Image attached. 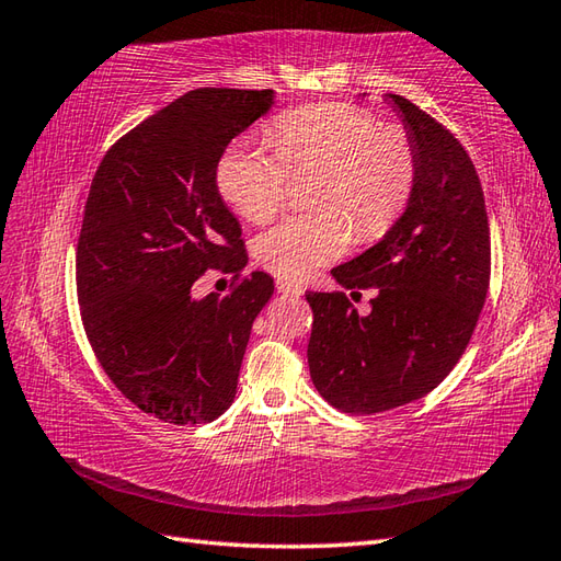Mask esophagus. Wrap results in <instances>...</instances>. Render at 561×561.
<instances>
[{
	"label": "esophagus",
	"mask_w": 561,
	"mask_h": 561,
	"mask_svg": "<svg viewBox=\"0 0 561 561\" xmlns=\"http://www.w3.org/2000/svg\"><path fill=\"white\" fill-rule=\"evenodd\" d=\"M277 291L284 296H301L304 287L301 284H294V282H277Z\"/></svg>",
	"instance_id": "esophagus-1"
}]
</instances>
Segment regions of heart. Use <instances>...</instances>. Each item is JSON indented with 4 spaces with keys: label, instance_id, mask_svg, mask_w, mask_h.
<instances>
[{
    "label": "heart",
    "instance_id": "1",
    "mask_svg": "<svg viewBox=\"0 0 561 561\" xmlns=\"http://www.w3.org/2000/svg\"><path fill=\"white\" fill-rule=\"evenodd\" d=\"M274 147L241 139L217 169L221 195L243 219L265 224L287 202L289 173L320 169L313 205L291 214L255 241V257L282 279H306L337 260L354 236L364 243L390 231L416 181V151L400 127L352 103H320L284 113L272 127Z\"/></svg>",
    "mask_w": 561,
    "mask_h": 561
}]
</instances>
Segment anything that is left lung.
Wrapping results in <instances>:
<instances>
[{"instance_id":"1","label":"left lung","mask_w":561,"mask_h":561,"mask_svg":"<svg viewBox=\"0 0 561 561\" xmlns=\"http://www.w3.org/2000/svg\"><path fill=\"white\" fill-rule=\"evenodd\" d=\"M416 151L402 217L366 253L332 270L344 289H376L359 316L344 291H308V368L332 408L388 412L424 398L458 364L490 289L492 243L480 175L453 133L398 93Z\"/></svg>"}]
</instances>
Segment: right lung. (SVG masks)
Returning a JSON list of instances; mask_svg holds the SVG:
<instances>
[{
	"instance_id": "add662e5",
	"label": "right lung",
	"mask_w": 561,
	"mask_h": 561,
	"mask_svg": "<svg viewBox=\"0 0 561 561\" xmlns=\"http://www.w3.org/2000/svg\"><path fill=\"white\" fill-rule=\"evenodd\" d=\"M272 89H195L105 151L83 207L77 296L91 350L115 388L169 424L229 410L250 328L274 282L248 272L241 224L217 165L270 111ZM207 268L233 271L226 297L195 302Z\"/></svg>"
}]
</instances>
